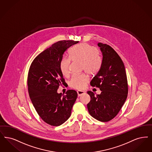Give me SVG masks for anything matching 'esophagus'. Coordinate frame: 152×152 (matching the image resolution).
Segmentation results:
<instances>
[{
  "label": "esophagus",
  "mask_w": 152,
  "mask_h": 152,
  "mask_svg": "<svg viewBox=\"0 0 152 152\" xmlns=\"http://www.w3.org/2000/svg\"><path fill=\"white\" fill-rule=\"evenodd\" d=\"M77 93L78 96L80 97V96H81V95H83V94H84V93H85V91H77Z\"/></svg>",
  "instance_id": "1"
}]
</instances>
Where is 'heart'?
<instances>
[{"instance_id": "obj_1", "label": "heart", "mask_w": 152, "mask_h": 152, "mask_svg": "<svg viewBox=\"0 0 152 152\" xmlns=\"http://www.w3.org/2000/svg\"><path fill=\"white\" fill-rule=\"evenodd\" d=\"M71 61L80 62L83 71L89 75L97 73L99 70L102 59L97 49L88 43H81L73 46L69 51V58H63L59 64L61 73L64 77H68L70 73ZM89 81L88 77L85 75H75L69 80L68 84L70 87L83 89Z\"/></svg>"}]
</instances>
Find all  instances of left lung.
<instances>
[{"label":"left lung","mask_w":152,"mask_h":152,"mask_svg":"<svg viewBox=\"0 0 152 152\" xmlns=\"http://www.w3.org/2000/svg\"><path fill=\"white\" fill-rule=\"evenodd\" d=\"M102 55L101 66L91 81V85L99 88L100 94L88 91L91 101L87 107L90 115L103 122L113 119L118 114L128 94L125 67L121 57L109 45L98 43Z\"/></svg>","instance_id":"obj_1"}]
</instances>
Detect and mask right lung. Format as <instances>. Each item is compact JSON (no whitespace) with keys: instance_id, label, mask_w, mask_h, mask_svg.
Wrapping results in <instances>:
<instances>
[{"instance_id":"obj_1","label":"right lung","mask_w":152,"mask_h":152,"mask_svg":"<svg viewBox=\"0 0 152 152\" xmlns=\"http://www.w3.org/2000/svg\"><path fill=\"white\" fill-rule=\"evenodd\" d=\"M78 42L63 40L55 43L37 56L29 70L28 86L31 102L43 121L51 126H59L67 121L77 97L74 90L67 91L63 96L57 91L66 84L59 68L63 54Z\"/></svg>"}]
</instances>
